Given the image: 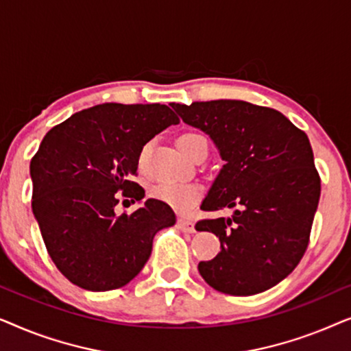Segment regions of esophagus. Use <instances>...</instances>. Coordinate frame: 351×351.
I'll list each match as a JSON object with an SVG mask.
<instances>
[{"label":"esophagus","instance_id":"obj_1","mask_svg":"<svg viewBox=\"0 0 351 351\" xmlns=\"http://www.w3.org/2000/svg\"><path fill=\"white\" fill-rule=\"evenodd\" d=\"M177 228H179L180 232L193 233V232H195V223L191 222V220H189V219L180 217L179 220H177Z\"/></svg>","mask_w":351,"mask_h":351}]
</instances>
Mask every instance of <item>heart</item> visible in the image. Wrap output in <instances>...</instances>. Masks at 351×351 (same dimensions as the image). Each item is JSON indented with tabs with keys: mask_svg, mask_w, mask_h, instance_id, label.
<instances>
[{
	"mask_svg": "<svg viewBox=\"0 0 351 351\" xmlns=\"http://www.w3.org/2000/svg\"><path fill=\"white\" fill-rule=\"evenodd\" d=\"M201 141H206L203 136L196 132H185L177 138V145H179L180 152L185 156H190V153L193 152V148L198 145ZM147 156V147L143 148L141 153V166L143 165ZM153 196L156 199L162 201V203L169 204L171 208H174L180 213H186L193 206L198 203L201 198V186L196 184H160L153 189Z\"/></svg>",
	"mask_w": 351,
	"mask_h": 351,
	"instance_id": "b5f03b06",
	"label": "heart"
}]
</instances>
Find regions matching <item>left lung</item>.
Instances as JSON below:
<instances>
[{"mask_svg": "<svg viewBox=\"0 0 351 351\" xmlns=\"http://www.w3.org/2000/svg\"><path fill=\"white\" fill-rule=\"evenodd\" d=\"M171 107L208 134L225 161L201 209L238 208L228 219L196 223L222 247L213 261L199 262V275L230 295L276 286L305 254L318 208L321 180L308 137L278 110L244 100Z\"/></svg>", "mask_w": 351, "mask_h": 351, "instance_id": "left-lung-1", "label": "left lung"}]
</instances>
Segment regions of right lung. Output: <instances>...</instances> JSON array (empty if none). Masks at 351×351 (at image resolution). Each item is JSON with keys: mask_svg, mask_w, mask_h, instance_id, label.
I'll return each mask as SVG.
<instances>
[{"mask_svg": "<svg viewBox=\"0 0 351 351\" xmlns=\"http://www.w3.org/2000/svg\"><path fill=\"white\" fill-rule=\"evenodd\" d=\"M172 124L161 104H100L52 128L30 162L32 209L62 275L88 291L118 289L152 254L155 234L176 223L169 204L147 199L136 176L143 145ZM143 206L117 216V193Z\"/></svg>", "mask_w": 351, "mask_h": 351, "instance_id": "1", "label": "right lung"}]
</instances>
